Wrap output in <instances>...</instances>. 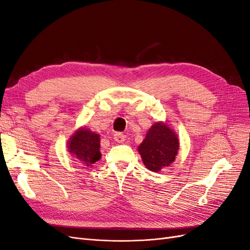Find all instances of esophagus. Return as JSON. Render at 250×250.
Masks as SVG:
<instances>
[{
	"instance_id": "34e87169",
	"label": "esophagus",
	"mask_w": 250,
	"mask_h": 250,
	"mask_svg": "<svg viewBox=\"0 0 250 250\" xmlns=\"http://www.w3.org/2000/svg\"><path fill=\"white\" fill-rule=\"evenodd\" d=\"M126 139V135L123 134L122 132H116L113 134V140H115L117 143H122Z\"/></svg>"
}]
</instances>
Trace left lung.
Returning a JSON list of instances; mask_svg holds the SVG:
<instances>
[{"label": "left lung", "mask_w": 250, "mask_h": 250, "mask_svg": "<svg viewBox=\"0 0 250 250\" xmlns=\"http://www.w3.org/2000/svg\"><path fill=\"white\" fill-rule=\"evenodd\" d=\"M179 150L176 132L163 121L155 122L149 128L138 151L145 167L152 172H160L175 161Z\"/></svg>", "instance_id": "obj_1"}]
</instances>
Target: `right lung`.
<instances>
[{
  "mask_svg": "<svg viewBox=\"0 0 250 250\" xmlns=\"http://www.w3.org/2000/svg\"><path fill=\"white\" fill-rule=\"evenodd\" d=\"M66 145L71 155L86 167H93V165L101 158L100 134L85 126L78 128Z\"/></svg>",
  "mask_w": 250,
  "mask_h": 250,
  "instance_id": "obj_1",
  "label": "right lung"
}]
</instances>
